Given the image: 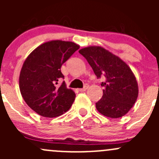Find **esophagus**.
<instances>
[{
	"mask_svg": "<svg viewBox=\"0 0 159 159\" xmlns=\"http://www.w3.org/2000/svg\"><path fill=\"white\" fill-rule=\"evenodd\" d=\"M89 84H84V88H83V89H79V91H81V92H83V91H85L86 90H87L88 89H89Z\"/></svg>",
	"mask_w": 159,
	"mask_h": 159,
	"instance_id": "obj_1",
	"label": "esophagus"
}]
</instances>
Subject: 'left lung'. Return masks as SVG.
Masks as SVG:
<instances>
[{
  "instance_id": "left-lung-1",
  "label": "left lung",
  "mask_w": 159,
  "mask_h": 159,
  "mask_svg": "<svg viewBox=\"0 0 159 159\" xmlns=\"http://www.w3.org/2000/svg\"><path fill=\"white\" fill-rule=\"evenodd\" d=\"M98 78L105 77L102 98L96 103L102 115L111 118L125 115L139 95V86L132 70L119 57L100 46H89L79 50Z\"/></svg>"
}]
</instances>
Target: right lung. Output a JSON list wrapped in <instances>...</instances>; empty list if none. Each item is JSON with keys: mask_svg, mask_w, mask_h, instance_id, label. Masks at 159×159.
Returning a JSON list of instances; mask_svg holds the SVG:
<instances>
[{"mask_svg": "<svg viewBox=\"0 0 159 159\" xmlns=\"http://www.w3.org/2000/svg\"><path fill=\"white\" fill-rule=\"evenodd\" d=\"M71 41H48L36 48L28 56L20 70L19 88L27 105L38 115L47 118L60 116L70 109L75 93L67 89L61 65L79 49Z\"/></svg>", "mask_w": 159, "mask_h": 159, "instance_id": "add662e5", "label": "right lung"}]
</instances>
